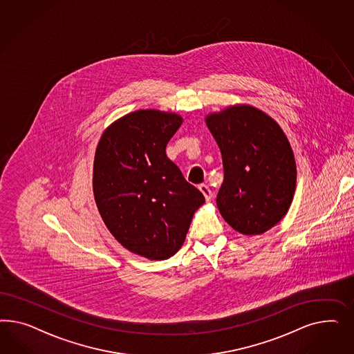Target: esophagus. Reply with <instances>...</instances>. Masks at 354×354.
<instances>
[{
	"mask_svg": "<svg viewBox=\"0 0 354 354\" xmlns=\"http://www.w3.org/2000/svg\"><path fill=\"white\" fill-rule=\"evenodd\" d=\"M198 189H200L201 193L204 194L206 203H210V201H212V197H213V194H212L210 188H209L206 184H200V185H198Z\"/></svg>",
	"mask_w": 354,
	"mask_h": 354,
	"instance_id": "esophagus-1",
	"label": "esophagus"
}]
</instances>
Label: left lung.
Masks as SVG:
<instances>
[{
  "mask_svg": "<svg viewBox=\"0 0 354 354\" xmlns=\"http://www.w3.org/2000/svg\"><path fill=\"white\" fill-rule=\"evenodd\" d=\"M205 122L223 161L219 213L243 235L266 232L286 216L296 189V161L286 133L266 113L244 104L207 114Z\"/></svg>",
  "mask_w": 354,
  "mask_h": 354,
  "instance_id": "obj_1",
  "label": "left lung"
}]
</instances>
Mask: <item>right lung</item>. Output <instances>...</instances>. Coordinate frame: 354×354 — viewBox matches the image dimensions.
<instances>
[{
    "label": "right lung",
    "instance_id": "1",
    "mask_svg": "<svg viewBox=\"0 0 354 354\" xmlns=\"http://www.w3.org/2000/svg\"><path fill=\"white\" fill-rule=\"evenodd\" d=\"M179 114L136 110L117 119L98 141L93 194L104 223L122 247L160 261L185 240L205 197L166 156L182 126Z\"/></svg>",
    "mask_w": 354,
    "mask_h": 354
}]
</instances>
